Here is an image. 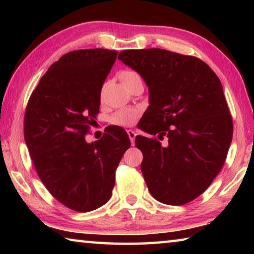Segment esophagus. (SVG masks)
<instances>
[{"label": "esophagus", "instance_id": "esophagus-1", "mask_svg": "<svg viewBox=\"0 0 254 254\" xmlns=\"http://www.w3.org/2000/svg\"><path fill=\"white\" fill-rule=\"evenodd\" d=\"M127 135H128V137H130L132 145H134V140H135V135H136V133H135L134 131H133V130H127Z\"/></svg>", "mask_w": 254, "mask_h": 254}]
</instances>
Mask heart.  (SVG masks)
I'll list each match as a JSON object with an SVG mask.
<instances>
[{
  "label": "heart",
  "instance_id": "obj_1",
  "mask_svg": "<svg viewBox=\"0 0 254 254\" xmlns=\"http://www.w3.org/2000/svg\"><path fill=\"white\" fill-rule=\"evenodd\" d=\"M139 77L135 71L132 70H124L120 74V80L122 81L123 85H126L128 81ZM139 117V111L134 109H124L119 111L118 113L112 118V122L114 124H119V126H130L135 121L136 118Z\"/></svg>",
  "mask_w": 254,
  "mask_h": 254
}]
</instances>
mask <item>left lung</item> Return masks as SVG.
Returning <instances> with one entry per match:
<instances>
[{"label":"left lung","instance_id":"8db88e82","mask_svg":"<svg viewBox=\"0 0 254 254\" xmlns=\"http://www.w3.org/2000/svg\"><path fill=\"white\" fill-rule=\"evenodd\" d=\"M119 59L149 87L143 130L169 139L136 136L141 171L154 198L184 205L209 187L220 173L233 136V121L221 80L203 60L166 49L123 50Z\"/></svg>","mask_w":254,"mask_h":254}]
</instances>
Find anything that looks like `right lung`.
Returning <instances> with one entry per match:
<instances>
[{"mask_svg":"<svg viewBox=\"0 0 254 254\" xmlns=\"http://www.w3.org/2000/svg\"><path fill=\"white\" fill-rule=\"evenodd\" d=\"M109 49L70 51L49 67L29 98L24 140L42 184L59 203L91 212L111 198L115 170L131 142L117 127L87 143L101 89L117 60Z\"/></svg>","mask_w":254,"mask_h":254,"instance_id":"obj_1","label":"right lung"}]
</instances>
